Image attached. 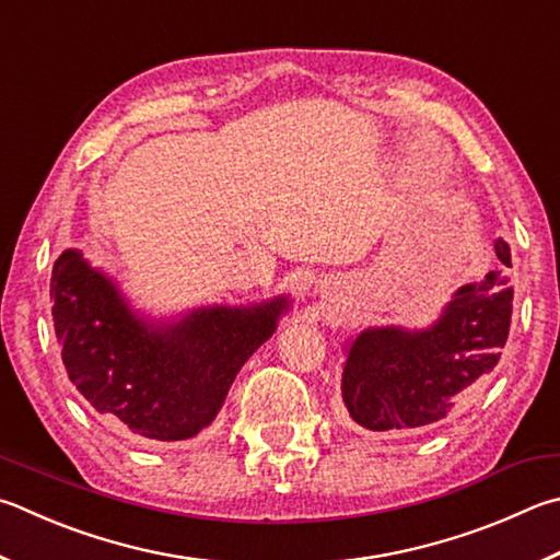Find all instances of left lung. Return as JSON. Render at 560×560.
<instances>
[{
    "label": "left lung",
    "mask_w": 560,
    "mask_h": 560,
    "mask_svg": "<svg viewBox=\"0 0 560 560\" xmlns=\"http://www.w3.org/2000/svg\"><path fill=\"white\" fill-rule=\"evenodd\" d=\"M494 249L504 267H512L502 237ZM512 299L510 277L494 269L482 281L465 283L431 330H364L342 370L350 419L370 431H425L445 419L500 362Z\"/></svg>",
    "instance_id": "left-lung-1"
}]
</instances>
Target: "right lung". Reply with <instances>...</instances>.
Returning a JSON list of instances; mask_svg holds the SVG:
<instances>
[{"mask_svg": "<svg viewBox=\"0 0 560 560\" xmlns=\"http://www.w3.org/2000/svg\"><path fill=\"white\" fill-rule=\"evenodd\" d=\"M50 299L70 382L97 413L156 445L192 439L212 423L240 368L287 308V299H277L192 311L151 328L75 249L56 259Z\"/></svg>", "mask_w": 560, "mask_h": 560, "instance_id": "1", "label": "right lung"}]
</instances>
